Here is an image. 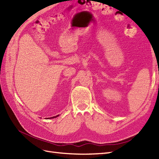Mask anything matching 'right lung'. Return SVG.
I'll use <instances>...</instances> for the list:
<instances>
[{"label": "right lung", "instance_id": "obj_1", "mask_svg": "<svg viewBox=\"0 0 159 159\" xmlns=\"http://www.w3.org/2000/svg\"><path fill=\"white\" fill-rule=\"evenodd\" d=\"M57 116H58V115H56V116H54V117H49V118H47V119H54V118H56V117H57Z\"/></svg>", "mask_w": 159, "mask_h": 159}]
</instances>
